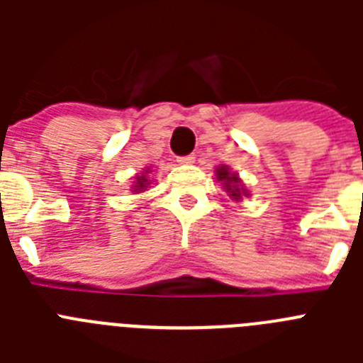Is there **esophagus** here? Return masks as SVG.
I'll return each mask as SVG.
<instances>
[{
  "label": "esophagus",
  "instance_id": "34e87169",
  "mask_svg": "<svg viewBox=\"0 0 363 363\" xmlns=\"http://www.w3.org/2000/svg\"><path fill=\"white\" fill-rule=\"evenodd\" d=\"M194 154H187V156H179L178 158V163L179 165H191V163H194Z\"/></svg>",
  "mask_w": 363,
  "mask_h": 363
}]
</instances>
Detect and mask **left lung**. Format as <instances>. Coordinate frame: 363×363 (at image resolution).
<instances>
[{"label":"left lung","instance_id":"8db88e82","mask_svg":"<svg viewBox=\"0 0 363 363\" xmlns=\"http://www.w3.org/2000/svg\"><path fill=\"white\" fill-rule=\"evenodd\" d=\"M214 172H216V179L218 182H221L223 189L229 192V196L233 198V200L240 201L243 196H249V191H247V189L242 185V179H240V176L236 174V172L230 171L229 167L220 165Z\"/></svg>","mask_w":363,"mask_h":363}]
</instances>
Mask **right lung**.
<instances>
[{
    "instance_id": "1",
    "label": "right lung",
    "mask_w": 363,
    "mask_h": 363,
    "mask_svg": "<svg viewBox=\"0 0 363 363\" xmlns=\"http://www.w3.org/2000/svg\"><path fill=\"white\" fill-rule=\"evenodd\" d=\"M149 169H143V172H140V174L136 176V182L133 184V192L136 194V192H143L147 191V187L150 185V179H149Z\"/></svg>"
}]
</instances>
